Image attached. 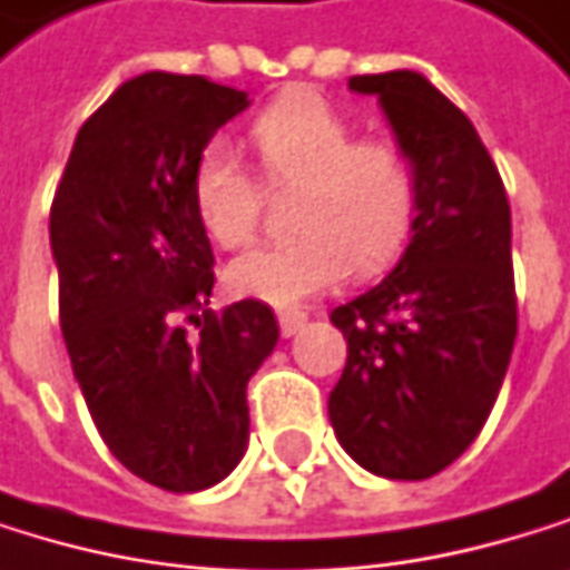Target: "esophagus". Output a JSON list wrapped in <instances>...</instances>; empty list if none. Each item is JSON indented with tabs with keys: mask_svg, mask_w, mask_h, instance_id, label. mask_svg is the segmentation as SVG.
Returning <instances> with one entry per match:
<instances>
[{
	"mask_svg": "<svg viewBox=\"0 0 570 570\" xmlns=\"http://www.w3.org/2000/svg\"><path fill=\"white\" fill-rule=\"evenodd\" d=\"M304 324H307L304 311H279V334L283 337H294Z\"/></svg>",
	"mask_w": 570,
	"mask_h": 570,
	"instance_id": "34e87169",
	"label": "esophagus"
}]
</instances>
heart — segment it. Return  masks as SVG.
<instances>
[{"instance_id":"1","label":"heart","mask_w":570,"mask_h":570,"mask_svg":"<svg viewBox=\"0 0 570 570\" xmlns=\"http://www.w3.org/2000/svg\"><path fill=\"white\" fill-rule=\"evenodd\" d=\"M263 175L297 188L291 243L256 246L226 269L229 291L269 307H297L357 273L382 269L415 219V168L389 138H361L317 94H291L253 120ZM191 206L206 236L243 246L259 223V191L226 141H209L191 168Z\"/></svg>"}]
</instances>
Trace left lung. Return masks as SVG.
<instances>
[{
    "mask_svg": "<svg viewBox=\"0 0 570 570\" xmlns=\"http://www.w3.org/2000/svg\"><path fill=\"white\" fill-rule=\"evenodd\" d=\"M347 87L379 97L419 202L395 269L331 314L347 364L327 415L357 466L429 480L480 435L510 364V202L470 117L422 73H368Z\"/></svg>",
    "mask_w": 570,
    "mask_h": 570,
    "instance_id": "8db88e82",
    "label": "left lung"
}]
</instances>
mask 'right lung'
Listing matches in <instances>:
<instances>
[{
  "label": "right lung",
  "mask_w": 570,
  "mask_h": 570,
  "mask_svg": "<svg viewBox=\"0 0 570 570\" xmlns=\"http://www.w3.org/2000/svg\"><path fill=\"white\" fill-rule=\"evenodd\" d=\"M246 107L243 90L206 77L125 80L83 120L53 195L73 379L107 450L171 493L206 490L239 466L246 385L279 337L259 301L206 307L216 256L191 206V168Z\"/></svg>",
  "instance_id": "right-lung-1"
}]
</instances>
